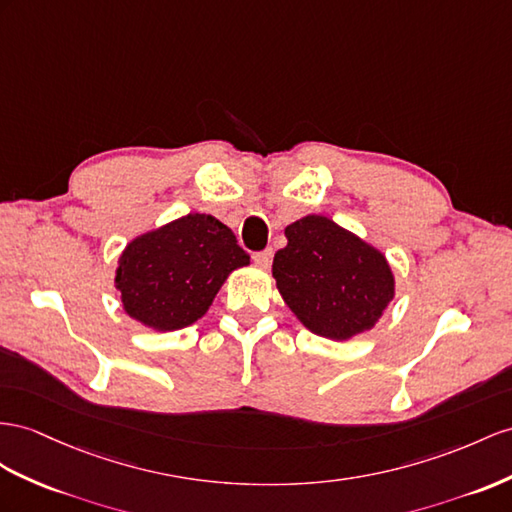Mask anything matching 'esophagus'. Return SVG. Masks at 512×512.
Returning <instances> with one entry per match:
<instances>
[{"mask_svg":"<svg viewBox=\"0 0 512 512\" xmlns=\"http://www.w3.org/2000/svg\"><path fill=\"white\" fill-rule=\"evenodd\" d=\"M255 264L261 268V270H268L270 264H272V248H266V251L261 253H255Z\"/></svg>","mask_w":512,"mask_h":512,"instance_id":"34e87169","label":"esophagus"}]
</instances>
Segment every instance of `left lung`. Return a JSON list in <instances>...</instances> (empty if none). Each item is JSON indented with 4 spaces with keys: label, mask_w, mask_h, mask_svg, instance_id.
<instances>
[{
    "label": "left lung",
    "mask_w": 512,
    "mask_h": 512,
    "mask_svg": "<svg viewBox=\"0 0 512 512\" xmlns=\"http://www.w3.org/2000/svg\"><path fill=\"white\" fill-rule=\"evenodd\" d=\"M285 238L272 277L300 324L333 342L372 331L396 298L385 253L322 214L294 220Z\"/></svg>",
    "instance_id": "left-lung-1"
}]
</instances>
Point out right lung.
<instances>
[{"instance_id": "obj_1", "label": "right lung", "mask_w": 512, "mask_h": 512, "mask_svg": "<svg viewBox=\"0 0 512 512\" xmlns=\"http://www.w3.org/2000/svg\"><path fill=\"white\" fill-rule=\"evenodd\" d=\"M251 264L233 231L192 212L129 240L116 261L123 311L157 333L201 320L229 274Z\"/></svg>"}]
</instances>
